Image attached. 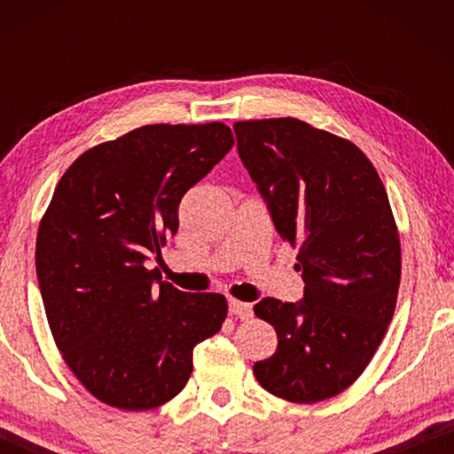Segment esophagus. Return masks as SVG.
Instances as JSON below:
<instances>
[{
    "instance_id": "esophagus-1",
    "label": "esophagus",
    "mask_w": 454,
    "mask_h": 454,
    "mask_svg": "<svg viewBox=\"0 0 454 454\" xmlns=\"http://www.w3.org/2000/svg\"><path fill=\"white\" fill-rule=\"evenodd\" d=\"M229 312H231L233 316H238V318H241V320H247L252 316V303L231 300L229 301Z\"/></svg>"
}]
</instances>
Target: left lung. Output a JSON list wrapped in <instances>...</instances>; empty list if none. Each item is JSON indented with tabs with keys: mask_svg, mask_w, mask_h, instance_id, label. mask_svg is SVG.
<instances>
[{
	"mask_svg": "<svg viewBox=\"0 0 454 454\" xmlns=\"http://www.w3.org/2000/svg\"><path fill=\"white\" fill-rule=\"evenodd\" d=\"M233 129L277 233L300 250L295 270L306 283L300 303L266 297L254 306L278 339L254 376L289 403L333 399L362 376L395 314L401 241L387 190L351 140L295 117Z\"/></svg>",
	"mask_w": 454,
	"mask_h": 454,
	"instance_id": "left-lung-1",
	"label": "left lung"
}]
</instances>
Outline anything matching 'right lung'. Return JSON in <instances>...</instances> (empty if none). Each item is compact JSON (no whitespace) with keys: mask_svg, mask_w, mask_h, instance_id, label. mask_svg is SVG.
<instances>
[{"mask_svg":"<svg viewBox=\"0 0 454 454\" xmlns=\"http://www.w3.org/2000/svg\"><path fill=\"white\" fill-rule=\"evenodd\" d=\"M233 145L221 121L142 126L80 154L53 192L36 233L43 306L66 365L105 405L171 401L194 347L227 318L225 295L179 291L145 260L160 256L184 194Z\"/></svg>","mask_w":454,"mask_h":454,"instance_id":"right-lung-1","label":"right lung"}]
</instances>
